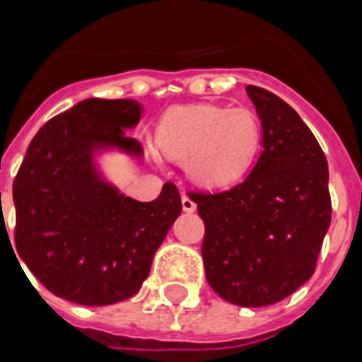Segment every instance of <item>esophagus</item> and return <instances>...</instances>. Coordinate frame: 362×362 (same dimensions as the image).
I'll return each instance as SVG.
<instances>
[{
    "instance_id": "1",
    "label": "esophagus",
    "mask_w": 362,
    "mask_h": 362,
    "mask_svg": "<svg viewBox=\"0 0 362 362\" xmlns=\"http://www.w3.org/2000/svg\"><path fill=\"white\" fill-rule=\"evenodd\" d=\"M181 205H183V211H187V214H193V211L197 209L195 202H193L191 197H187V195H183V199H181Z\"/></svg>"
}]
</instances>
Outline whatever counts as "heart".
<instances>
[{
	"mask_svg": "<svg viewBox=\"0 0 362 362\" xmlns=\"http://www.w3.org/2000/svg\"><path fill=\"white\" fill-rule=\"evenodd\" d=\"M160 148L187 160L189 175L203 185L238 181L256 155L262 124L250 108L189 106L169 112L157 132Z\"/></svg>",
	"mask_w": 362,
	"mask_h": 362,
	"instance_id": "b5f03b06",
	"label": "heart"
}]
</instances>
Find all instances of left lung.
<instances>
[{
	"label": "left lung",
	"instance_id": "obj_1",
	"mask_svg": "<svg viewBox=\"0 0 362 362\" xmlns=\"http://www.w3.org/2000/svg\"><path fill=\"white\" fill-rule=\"evenodd\" d=\"M262 120V155L242 183L191 193L205 223L209 286L238 306H268L316 270L330 226L328 163L313 131L276 94L247 86Z\"/></svg>",
	"mask_w": 362,
	"mask_h": 362
}]
</instances>
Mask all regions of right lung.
I'll return each mask as SVG.
<instances>
[{
    "label": "right lung",
    "instance_id": "right-lung-1",
    "mask_svg": "<svg viewBox=\"0 0 362 362\" xmlns=\"http://www.w3.org/2000/svg\"><path fill=\"white\" fill-rule=\"evenodd\" d=\"M139 119L134 100L88 98L48 120L28 146L13 179L16 250L60 298L105 306L134 296L181 214L173 183L155 202H134L94 165L98 148L143 155L127 136Z\"/></svg>",
    "mask_w": 362,
    "mask_h": 362
}]
</instances>
